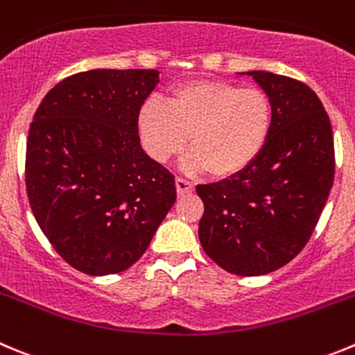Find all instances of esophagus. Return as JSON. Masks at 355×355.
<instances>
[{
    "instance_id": "obj_1",
    "label": "esophagus",
    "mask_w": 355,
    "mask_h": 355,
    "mask_svg": "<svg viewBox=\"0 0 355 355\" xmlns=\"http://www.w3.org/2000/svg\"><path fill=\"white\" fill-rule=\"evenodd\" d=\"M175 185H177L178 196H184V194H191L194 191L193 182L185 180V178H177V180H175Z\"/></svg>"
}]
</instances>
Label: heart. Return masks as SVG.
Listing matches in <instances>:
<instances>
[{
  "mask_svg": "<svg viewBox=\"0 0 355 355\" xmlns=\"http://www.w3.org/2000/svg\"><path fill=\"white\" fill-rule=\"evenodd\" d=\"M141 147L166 162L187 144V171H210L230 180L252 166L273 129V103L259 87H240L220 78H194L168 92V105L141 103L137 115Z\"/></svg>",
  "mask_w": 355,
  "mask_h": 355,
  "instance_id": "heart-1",
  "label": "heart"
}]
</instances>
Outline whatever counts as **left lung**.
I'll list each match as a JSON object with an SVG mask.
<instances>
[{
	"mask_svg": "<svg viewBox=\"0 0 355 355\" xmlns=\"http://www.w3.org/2000/svg\"><path fill=\"white\" fill-rule=\"evenodd\" d=\"M247 75L271 98L273 129L247 171L198 185L205 205L198 234L223 270L257 277L286 266L312 236L333 187L334 141L329 115L306 84L270 71Z\"/></svg>",
	"mask_w": 355,
	"mask_h": 355,
	"instance_id": "8db88e82",
	"label": "left lung"
}]
</instances>
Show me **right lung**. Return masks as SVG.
<instances>
[{
  "label": "right lung",
  "instance_id": "add662e5",
  "mask_svg": "<svg viewBox=\"0 0 355 355\" xmlns=\"http://www.w3.org/2000/svg\"><path fill=\"white\" fill-rule=\"evenodd\" d=\"M157 69H91L42 99L26 145L33 215L55 252L92 277L147 250L177 200L175 177L140 145L137 115Z\"/></svg>",
  "mask_w": 355,
  "mask_h": 355
}]
</instances>
